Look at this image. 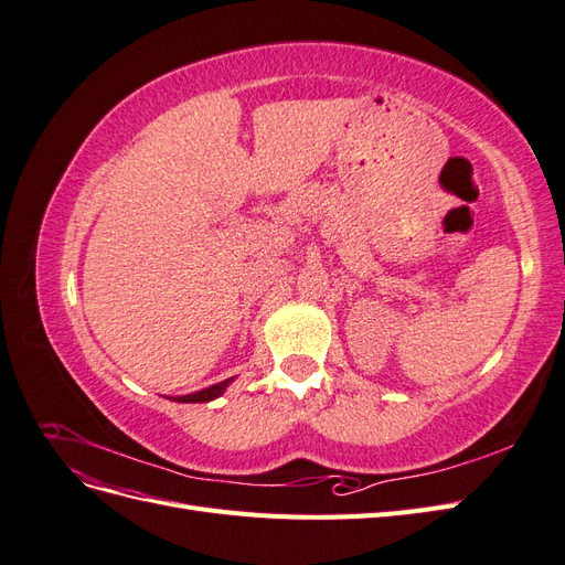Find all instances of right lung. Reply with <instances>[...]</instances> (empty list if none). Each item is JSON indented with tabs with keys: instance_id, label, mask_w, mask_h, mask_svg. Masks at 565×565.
Segmentation results:
<instances>
[{
	"instance_id": "right-lung-1",
	"label": "right lung",
	"mask_w": 565,
	"mask_h": 565,
	"mask_svg": "<svg viewBox=\"0 0 565 565\" xmlns=\"http://www.w3.org/2000/svg\"><path fill=\"white\" fill-rule=\"evenodd\" d=\"M233 380H235V377L224 380V382H218V384L207 386V388H202V391H195V393H188V396H177V398H172V401H177V403H210V401L218 398L221 393H224V391L228 388V384H231Z\"/></svg>"
}]
</instances>
